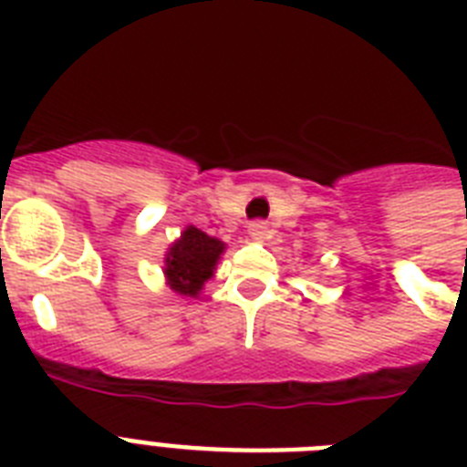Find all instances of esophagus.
<instances>
[{
	"instance_id": "esophagus-1",
	"label": "esophagus",
	"mask_w": 467,
	"mask_h": 467,
	"mask_svg": "<svg viewBox=\"0 0 467 467\" xmlns=\"http://www.w3.org/2000/svg\"><path fill=\"white\" fill-rule=\"evenodd\" d=\"M249 234H252V240H266V234H269V225L262 223V220H256L249 225Z\"/></svg>"
}]
</instances>
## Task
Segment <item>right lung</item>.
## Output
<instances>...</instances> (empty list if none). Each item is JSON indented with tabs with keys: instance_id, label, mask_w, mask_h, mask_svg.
<instances>
[{
	"instance_id": "right-lung-1",
	"label": "right lung",
	"mask_w": 467,
	"mask_h": 467,
	"mask_svg": "<svg viewBox=\"0 0 467 467\" xmlns=\"http://www.w3.org/2000/svg\"><path fill=\"white\" fill-rule=\"evenodd\" d=\"M225 242L205 234L196 225H186L183 233L169 244L164 254V281L167 288L182 298H198L218 269Z\"/></svg>"
}]
</instances>
